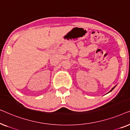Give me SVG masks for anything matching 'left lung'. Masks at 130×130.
I'll return each instance as SVG.
<instances>
[{"instance_id": "left-lung-1", "label": "left lung", "mask_w": 130, "mask_h": 130, "mask_svg": "<svg viewBox=\"0 0 130 130\" xmlns=\"http://www.w3.org/2000/svg\"><path fill=\"white\" fill-rule=\"evenodd\" d=\"M114 88H115V87H114V88H112V89H111V90L110 91H112V89H114ZM110 91H109V92H110Z\"/></svg>"}]
</instances>
